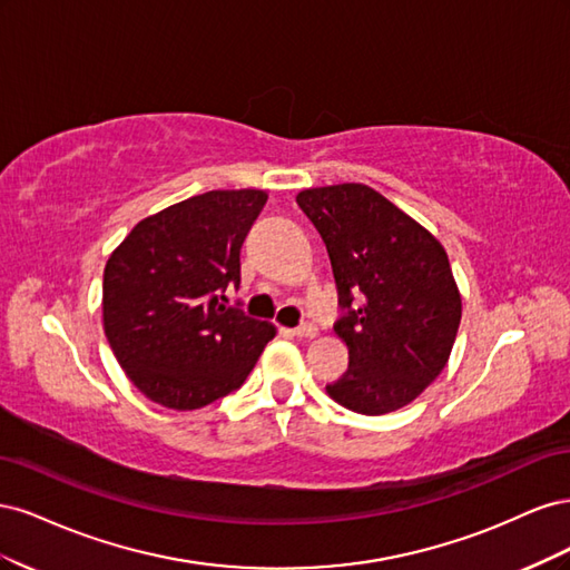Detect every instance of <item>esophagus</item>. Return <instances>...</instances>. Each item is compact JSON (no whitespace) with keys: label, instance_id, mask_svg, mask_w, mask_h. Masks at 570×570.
Instances as JSON below:
<instances>
[{"label":"esophagus","instance_id":"34e87169","mask_svg":"<svg viewBox=\"0 0 570 570\" xmlns=\"http://www.w3.org/2000/svg\"><path fill=\"white\" fill-rule=\"evenodd\" d=\"M295 333L297 337H304V340H308V337H316L318 335V327L314 325V323H304V325H299V327H295Z\"/></svg>","mask_w":570,"mask_h":570}]
</instances>
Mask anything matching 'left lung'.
Wrapping results in <instances>:
<instances>
[{"label":"left lung","mask_w":570,"mask_h":570,"mask_svg":"<svg viewBox=\"0 0 570 570\" xmlns=\"http://www.w3.org/2000/svg\"><path fill=\"white\" fill-rule=\"evenodd\" d=\"M331 256L335 333L350 366L325 392L344 409L383 416L411 404L450 361L461 292L440 239L364 183L297 195Z\"/></svg>","instance_id":"left-lung-1"}]
</instances>
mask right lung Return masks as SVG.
Wrapping results in <instances>:
<instances>
[{"instance_id": "obj_1", "label": "right lung", "mask_w": 570, "mask_h": 570, "mask_svg": "<svg viewBox=\"0 0 570 570\" xmlns=\"http://www.w3.org/2000/svg\"><path fill=\"white\" fill-rule=\"evenodd\" d=\"M264 189H212L142 218L105 266L109 347L154 404L195 411L237 390L275 325L223 302Z\"/></svg>"}]
</instances>
